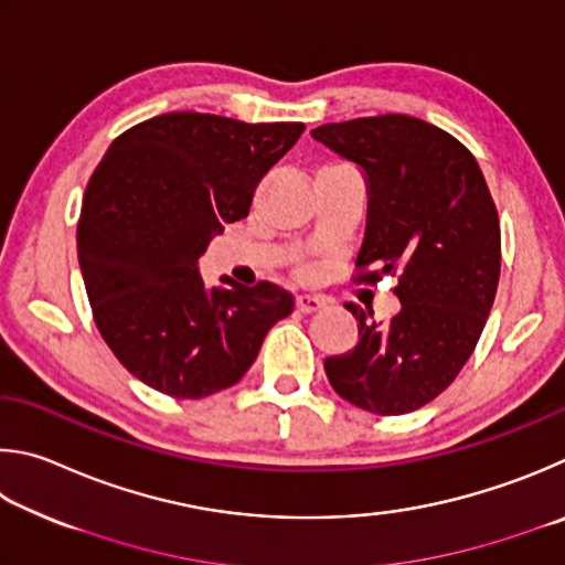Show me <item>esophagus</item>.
Masks as SVG:
<instances>
[{"instance_id":"1","label":"esophagus","mask_w":565,"mask_h":565,"mask_svg":"<svg viewBox=\"0 0 565 565\" xmlns=\"http://www.w3.org/2000/svg\"><path fill=\"white\" fill-rule=\"evenodd\" d=\"M295 308H298L305 315H310V312L322 310L324 300L318 298V295H298V298H295Z\"/></svg>"}]
</instances>
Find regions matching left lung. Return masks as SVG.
Segmentation results:
<instances>
[{"mask_svg":"<svg viewBox=\"0 0 565 565\" xmlns=\"http://www.w3.org/2000/svg\"><path fill=\"white\" fill-rule=\"evenodd\" d=\"M312 138L360 168L367 223L360 280L397 273L390 324L348 302L360 340L324 360L332 390L372 414H407L449 387L471 358L497 298L501 227L467 148L422 118L387 114L324 124Z\"/></svg>","mask_w":565,"mask_h":565,"instance_id":"1","label":"left lung"}]
</instances>
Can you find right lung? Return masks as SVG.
<instances>
[{
	"label": "right lung",
	"mask_w": 565,
	"mask_h": 565,
	"mask_svg": "<svg viewBox=\"0 0 565 565\" xmlns=\"http://www.w3.org/2000/svg\"><path fill=\"white\" fill-rule=\"evenodd\" d=\"M302 124H245L175 111L128 128L88 181L76 231L96 328L118 362L156 392L201 399L250 370L292 295L270 282L203 285L207 243L250 211L260 178Z\"/></svg>",
	"instance_id": "1"
}]
</instances>
